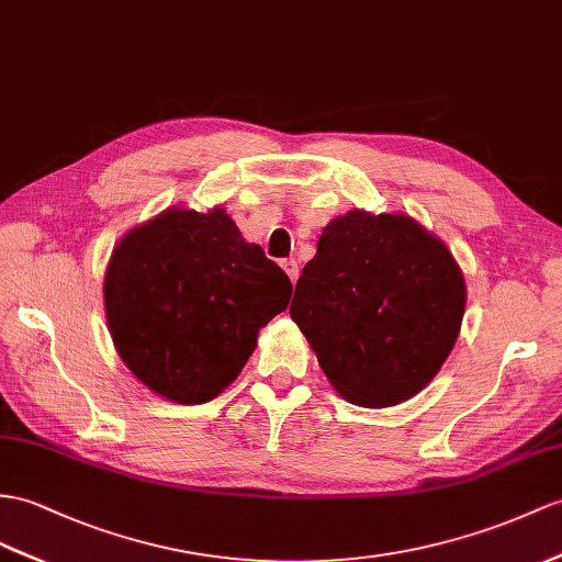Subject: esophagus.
Masks as SVG:
<instances>
[{
	"instance_id": "34e87169",
	"label": "esophagus",
	"mask_w": 562,
	"mask_h": 562,
	"mask_svg": "<svg viewBox=\"0 0 562 562\" xmlns=\"http://www.w3.org/2000/svg\"><path fill=\"white\" fill-rule=\"evenodd\" d=\"M281 267H283V271L285 273H289V277H291V281L295 283L297 281V262H295V259L293 257H289V259H281Z\"/></svg>"
}]
</instances>
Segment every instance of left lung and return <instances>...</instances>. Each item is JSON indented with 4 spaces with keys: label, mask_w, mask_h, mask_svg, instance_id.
I'll return each mask as SVG.
<instances>
[{
    "label": "left lung",
    "mask_w": 562,
    "mask_h": 562,
    "mask_svg": "<svg viewBox=\"0 0 562 562\" xmlns=\"http://www.w3.org/2000/svg\"><path fill=\"white\" fill-rule=\"evenodd\" d=\"M464 281L446 245L403 214L328 224L295 283L291 317L346 401L413 398L456 346Z\"/></svg>",
    "instance_id": "8db88e82"
}]
</instances>
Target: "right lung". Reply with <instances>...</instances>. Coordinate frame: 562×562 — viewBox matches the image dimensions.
I'll return each instance as SVG.
<instances>
[{
  "label": "right lung",
  "mask_w": 562,
  "mask_h": 562,
  "mask_svg": "<svg viewBox=\"0 0 562 562\" xmlns=\"http://www.w3.org/2000/svg\"><path fill=\"white\" fill-rule=\"evenodd\" d=\"M291 291L224 210H169L116 245L104 307L131 372L167 401L195 405L238 376Z\"/></svg>",
  "instance_id": "1"
}]
</instances>
